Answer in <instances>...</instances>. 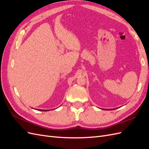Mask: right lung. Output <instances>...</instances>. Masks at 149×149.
<instances>
[{"instance_id":"1","label":"right lung","mask_w":149,"mask_h":149,"mask_svg":"<svg viewBox=\"0 0 149 149\" xmlns=\"http://www.w3.org/2000/svg\"><path fill=\"white\" fill-rule=\"evenodd\" d=\"M37 110L41 111H48V110H42V109H37Z\"/></svg>"}]
</instances>
